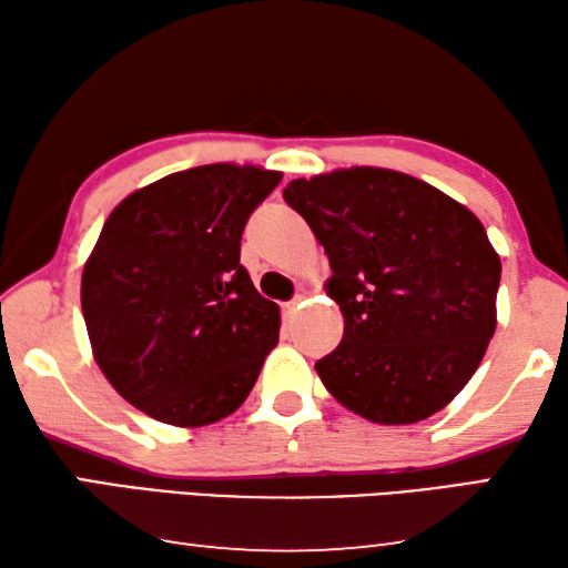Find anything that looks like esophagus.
Segmentation results:
<instances>
[{
    "instance_id": "34e87169",
    "label": "esophagus",
    "mask_w": 568,
    "mask_h": 568,
    "mask_svg": "<svg viewBox=\"0 0 568 568\" xmlns=\"http://www.w3.org/2000/svg\"><path fill=\"white\" fill-rule=\"evenodd\" d=\"M297 307H301V301H291V303H285V305H283V315H285V317H295Z\"/></svg>"
}]
</instances>
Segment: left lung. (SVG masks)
Returning <instances> with one entry per match:
<instances>
[{
	"instance_id": "1",
	"label": "left lung",
	"mask_w": 568,
	"mask_h": 568,
	"mask_svg": "<svg viewBox=\"0 0 568 568\" xmlns=\"http://www.w3.org/2000/svg\"><path fill=\"white\" fill-rule=\"evenodd\" d=\"M327 253L345 333L315 369L339 405L377 425L447 407L497 329L501 263L477 215L407 173L355 166L283 191Z\"/></svg>"
}]
</instances>
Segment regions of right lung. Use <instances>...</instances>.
<instances>
[{"label": "right lung", "mask_w": 568, "mask_h": 568, "mask_svg": "<svg viewBox=\"0 0 568 568\" xmlns=\"http://www.w3.org/2000/svg\"><path fill=\"white\" fill-rule=\"evenodd\" d=\"M283 173L235 163L126 195L81 275L94 359L111 387L173 427L233 415L277 345L281 311L241 265L251 213Z\"/></svg>", "instance_id": "right-lung-1"}]
</instances>
